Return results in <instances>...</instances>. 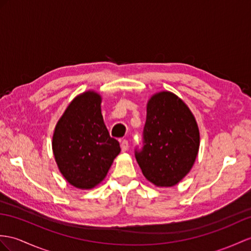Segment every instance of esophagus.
Segmentation results:
<instances>
[{
  "label": "esophagus",
  "mask_w": 251,
  "mask_h": 251,
  "mask_svg": "<svg viewBox=\"0 0 251 251\" xmlns=\"http://www.w3.org/2000/svg\"><path fill=\"white\" fill-rule=\"evenodd\" d=\"M120 147H121V151L122 152H126L127 150V148H129V143H127V140H122V142L120 143Z\"/></svg>",
  "instance_id": "1"
}]
</instances>
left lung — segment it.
<instances>
[{
    "instance_id": "1",
    "label": "left lung",
    "mask_w": 251,
    "mask_h": 251,
    "mask_svg": "<svg viewBox=\"0 0 251 251\" xmlns=\"http://www.w3.org/2000/svg\"><path fill=\"white\" fill-rule=\"evenodd\" d=\"M144 148L136 161L145 178L157 187H172L191 172L200 133L196 118L181 98L164 90L147 103Z\"/></svg>"
}]
</instances>
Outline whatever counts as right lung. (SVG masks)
I'll return each instance as SVG.
<instances>
[{
    "label": "right lung",
    "instance_id": "1",
    "mask_svg": "<svg viewBox=\"0 0 251 251\" xmlns=\"http://www.w3.org/2000/svg\"><path fill=\"white\" fill-rule=\"evenodd\" d=\"M102 97L95 90L77 95L55 126L52 150L60 174L70 185L91 189L105 179L120 153L101 113Z\"/></svg>",
    "mask_w": 251,
    "mask_h": 251
}]
</instances>
